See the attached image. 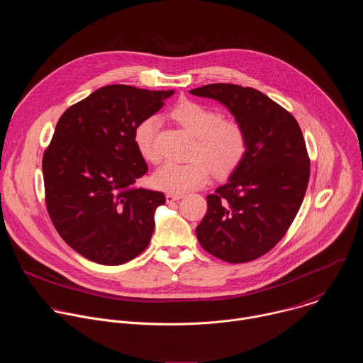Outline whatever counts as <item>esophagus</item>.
Masks as SVG:
<instances>
[{"label":"esophagus","mask_w":363,"mask_h":363,"mask_svg":"<svg viewBox=\"0 0 363 363\" xmlns=\"http://www.w3.org/2000/svg\"><path fill=\"white\" fill-rule=\"evenodd\" d=\"M184 195H178V194H167V202H174L181 199Z\"/></svg>","instance_id":"esophagus-1"}]
</instances>
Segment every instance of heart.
<instances>
[{
  "mask_svg": "<svg viewBox=\"0 0 363 363\" xmlns=\"http://www.w3.org/2000/svg\"><path fill=\"white\" fill-rule=\"evenodd\" d=\"M171 116L192 136L195 160L178 164L167 162L152 177L153 185L169 194H185L203 186L214 171L218 177H227L242 162L248 138L244 126L235 119H225L202 103L192 100L179 101L171 111ZM160 119L149 116L140 121L133 129V142L146 162H158L157 133Z\"/></svg>",
  "mask_w": 363,
  "mask_h": 363,
  "instance_id": "1",
  "label": "heart"
}]
</instances>
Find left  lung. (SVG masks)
<instances>
[{
    "instance_id": "1",
    "label": "left lung",
    "mask_w": 363,
    "mask_h": 363,
    "mask_svg": "<svg viewBox=\"0 0 363 363\" xmlns=\"http://www.w3.org/2000/svg\"><path fill=\"white\" fill-rule=\"evenodd\" d=\"M191 93L221 101L248 138L241 165L206 196L196 238L223 262H252L284 237L300 210L310 177L301 129L290 112L252 87L214 83Z\"/></svg>"
}]
</instances>
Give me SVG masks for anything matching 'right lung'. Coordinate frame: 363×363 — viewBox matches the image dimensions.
Listing matches in <instances>:
<instances>
[{"instance_id": "1", "label": "right lung", "mask_w": 363, "mask_h": 363, "mask_svg": "<svg viewBox=\"0 0 363 363\" xmlns=\"http://www.w3.org/2000/svg\"><path fill=\"white\" fill-rule=\"evenodd\" d=\"M169 91L100 87L59 119L43 155L45 206L60 237L87 260L119 266L147 247L165 195L135 186L147 165L133 129Z\"/></svg>"}]
</instances>
